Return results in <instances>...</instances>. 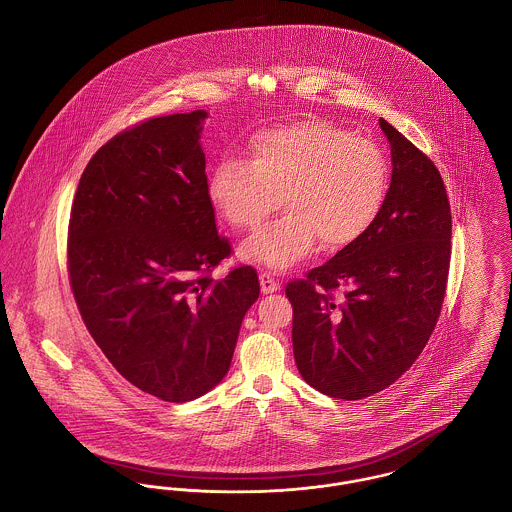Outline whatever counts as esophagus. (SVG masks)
Masks as SVG:
<instances>
[{
  "label": "esophagus",
  "instance_id": "obj_1",
  "mask_svg": "<svg viewBox=\"0 0 512 512\" xmlns=\"http://www.w3.org/2000/svg\"><path fill=\"white\" fill-rule=\"evenodd\" d=\"M259 280H261V292L263 294H272V292L280 290V284H278V280L272 276L271 272H261Z\"/></svg>",
  "mask_w": 512,
  "mask_h": 512
}]
</instances>
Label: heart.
Returning a JSON list of instances; mask_svg holds the SVG:
<instances>
[{
    "mask_svg": "<svg viewBox=\"0 0 512 512\" xmlns=\"http://www.w3.org/2000/svg\"><path fill=\"white\" fill-rule=\"evenodd\" d=\"M391 168L373 141L323 120L257 133L249 160L222 156L209 199L236 230H253L284 203L288 212L253 234L241 253L276 271L311 255L319 241L340 251L363 240L385 211Z\"/></svg>",
    "mask_w": 512,
    "mask_h": 512,
    "instance_id": "b5f03b06",
    "label": "heart"
}]
</instances>
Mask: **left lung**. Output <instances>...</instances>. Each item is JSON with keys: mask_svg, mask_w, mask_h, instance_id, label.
<instances>
[{"mask_svg": "<svg viewBox=\"0 0 512 512\" xmlns=\"http://www.w3.org/2000/svg\"><path fill=\"white\" fill-rule=\"evenodd\" d=\"M379 125L392 154L381 218L363 240L286 284L301 377L344 400L387 389L418 360L451 265V203L437 166L389 121Z\"/></svg>", "mask_w": 512, "mask_h": 512, "instance_id": "8db88e82", "label": "left lung"}]
</instances>
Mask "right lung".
<instances>
[{
    "instance_id": "1",
    "label": "right lung",
    "mask_w": 512,
    "mask_h": 512,
    "mask_svg": "<svg viewBox=\"0 0 512 512\" xmlns=\"http://www.w3.org/2000/svg\"><path fill=\"white\" fill-rule=\"evenodd\" d=\"M207 112L135 123L94 152L73 197L67 274L94 342L133 387L187 402L230 369L261 286L251 265L220 280L234 249L216 232Z\"/></svg>"
}]
</instances>
